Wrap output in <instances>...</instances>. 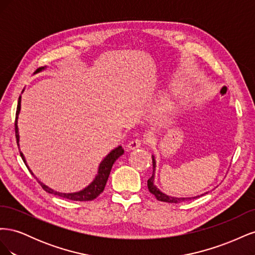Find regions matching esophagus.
<instances>
[{
    "mask_svg": "<svg viewBox=\"0 0 255 255\" xmlns=\"http://www.w3.org/2000/svg\"><path fill=\"white\" fill-rule=\"evenodd\" d=\"M141 145V140L140 139H134L132 141H129L127 145V151H132V150H136L139 148Z\"/></svg>",
    "mask_w": 255,
    "mask_h": 255,
    "instance_id": "obj_1",
    "label": "esophagus"
}]
</instances>
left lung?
<instances>
[{
    "label": "left lung",
    "mask_w": 255,
    "mask_h": 255,
    "mask_svg": "<svg viewBox=\"0 0 255 255\" xmlns=\"http://www.w3.org/2000/svg\"><path fill=\"white\" fill-rule=\"evenodd\" d=\"M152 163H153V173H152V176L148 180V188H149V191L151 192V194L155 196V198L158 200V201L168 202V203H180V202H184V201H188V200L197 199L199 197H202L207 194V192H204V194L200 195V196L188 197V198H177V197H172V196H168V195L164 194L163 191H160L155 186V185H154V177H155V170H156V160H155V156L154 155H152Z\"/></svg>",
    "instance_id": "obj_1"
}]
</instances>
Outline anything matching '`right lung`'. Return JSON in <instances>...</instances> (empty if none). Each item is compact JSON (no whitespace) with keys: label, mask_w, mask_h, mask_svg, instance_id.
Here are the masks:
<instances>
[{"label":"right lung","mask_w":255,"mask_h":255,"mask_svg":"<svg viewBox=\"0 0 255 255\" xmlns=\"http://www.w3.org/2000/svg\"><path fill=\"white\" fill-rule=\"evenodd\" d=\"M45 68H47V67L39 68L37 70V72H40V71L44 70ZM23 91H24V89L22 90V92ZM20 110H21V96L19 97V100H18V106H17V113H16V125H14V129H16V138H17L18 145H19V141H20L19 128H18V117H19V114H20ZM123 153H125V150L122 149L121 145H118L117 148H115L114 150H112L102 159L101 163H100L99 168H98V173H97L96 177L94 179V181H92L88 185V186L85 187L84 189H82L80 191H76V192H68V194H67V192H59V191L54 190V189L50 188L49 186H47V185L43 184L42 182H40L39 180H38L37 177L35 176V174L33 173V171L29 169L28 165L26 164V159H25L24 155H23V153L21 151H20V155H21L23 161H24V164L27 167L29 172L36 177L37 181L40 183L42 188L47 192H49V194L55 195V196L65 198V199L72 200V201H91V200L96 199L104 190L106 182H107V180H109V176H110V173H111V170H112V167H113L114 163L122 155Z\"/></svg>","instance_id":"add662e5"}]
</instances>
